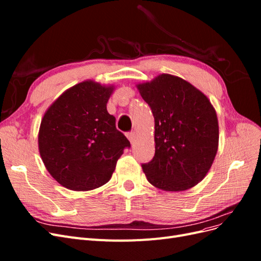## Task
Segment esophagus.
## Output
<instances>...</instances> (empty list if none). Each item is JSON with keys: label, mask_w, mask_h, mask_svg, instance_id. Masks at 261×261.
Instances as JSON below:
<instances>
[{"label": "esophagus", "mask_w": 261, "mask_h": 261, "mask_svg": "<svg viewBox=\"0 0 261 261\" xmlns=\"http://www.w3.org/2000/svg\"><path fill=\"white\" fill-rule=\"evenodd\" d=\"M127 138L129 139L132 145H133L134 143H135V141H136V134H135V132H129V133H127Z\"/></svg>", "instance_id": "34e87169"}]
</instances>
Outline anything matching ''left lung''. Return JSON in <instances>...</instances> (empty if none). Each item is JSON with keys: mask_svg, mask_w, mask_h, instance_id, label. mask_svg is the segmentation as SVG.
<instances>
[{"mask_svg": "<svg viewBox=\"0 0 261 261\" xmlns=\"http://www.w3.org/2000/svg\"><path fill=\"white\" fill-rule=\"evenodd\" d=\"M137 88L154 117V156L141 164L148 181L169 192L197 185L218 150V118L210 101L193 85L169 74Z\"/></svg>", "mask_w": 261, "mask_h": 261, "instance_id": "obj_1", "label": "left lung"}]
</instances>
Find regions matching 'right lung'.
Instances as JSON below:
<instances>
[{"label":"right lung","mask_w":261,"mask_h":261,"mask_svg":"<svg viewBox=\"0 0 261 261\" xmlns=\"http://www.w3.org/2000/svg\"><path fill=\"white\" fill-rule=\"evenodd\" d=\"M112 87L84 82L66 90L45 112L39 151L50 174L72 191L108 183L129 140L107 110Z\"/></svg>","instance_id":"1"}]
</instances>
